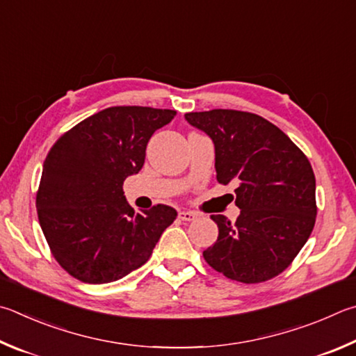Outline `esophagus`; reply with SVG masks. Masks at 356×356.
I'll use <instances>...</instances> for the list:
<instances>
[{
  "label": "esophagus",
  "instance_id": "1",
  "mask_svg": "<svg viewBox=\"0 0 356 356\" xmlns=\"http://www.w3.org/2000/svg\"><path fill=\"white\" fill-rule=\"evenodd\" d=\"M179 219H182V221H195L196 213H193V211H179Z\"/></svg>",
  "mask_w": 356,
  "mask_h": 356
}]
</instances>
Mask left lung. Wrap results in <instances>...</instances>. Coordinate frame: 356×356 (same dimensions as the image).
Instances as JSON below:
<instances>
[{
  "mask_svg": "<svg viewBox=\"0 0 356 356\" xmlns=\"http://www.w3.org/2000/svg\"><path fill=\"white\" fill-rule=\"evenodd\" d=\"M185 120L213 140L216 180L236 184L241 209L235 222L211 215L219 235L204 250L205 261L230 280L274 279L293 263L316 222V179L307 156L255 113L215 108Z\"/></svg>",
  "mask_w": 356,
  "mask_h": 356,
  "instance_id": "left-lung-1",
  "label": "left lung"
}]
</instances>
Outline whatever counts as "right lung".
I'll return each instance as SVG.
<instances>
[{
    "label": "right lung",
    "instance_id": "right-lung-1",
    "mask_svg": "<svg viewBox=\"0 0 356 356\" xmlns=\"http://www.w3.org/2000/svg\"><path fill=\"white\" fill-rule=\"evenodd\" d=\"M176 111L108 107L71 127L43 163L35 205L51 254L83 283L120 280L149 260L177 211L163 204L137 213L122 184L145 163L146 146Z\"/></svg>",
    "mask_w": 356,
    "mask_h": 356
}]
</instances>
